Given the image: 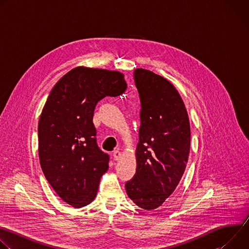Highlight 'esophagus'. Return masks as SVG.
Masks as SVG:
<instances>
[{"mask_svg": "<svg viewBox=\"0 0 249 249\" xmlns=\"http://www.w3.org/2000/svg\"><path fill=\"white\" fill-rule=\"evenodd\" d=\"M120 157H121V153L119 151H114L113 152V158H114L115 160H118L120 159Z\"/></svg>", "mask_w": 249, "mask_h": 249, "instance_id": "obj_1", "label": "esophagus"}]
</instances>
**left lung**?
<instances>
[{"label":"left lung","mask_w":249,"mask_h":249,"mask_svg":"<svg viewBox=\"0 0 249 249\" xmlns=\"http://www.w3.org/2000/svg\"><path fill=\"white\" fill-rule=\"evenodd\" d=\"M141 110L137 169L125 183L129 198L140 208L154 210L175 190L190 151V124L178 91L149 70L134 71Z\"/></svg>","instance_id":"obj_1"}]
</instances>
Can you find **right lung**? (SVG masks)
I'll use <instances>...</instances> for the list:
<instances>
[{
  "label": "right lung",
  "mask_w": 249,
  "mask_h": 249,
  "mask_svg": "<svg viewBox=\"0 0 249 249\" xmlns=\"http://www.w3.org/2000/svg\"><path fill=\"white\" fill-rule=\"evenodd\" d=\"M127 89L116 71L78 67L52 89L38 122V152L42 171L66 203L84 207L94 199L109 156L96 143L93 111L105 96Z\"/></svg>",
  "instance_id": "obj_1"
}]
</instances>
